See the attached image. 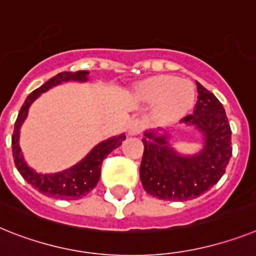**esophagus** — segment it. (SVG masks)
<instances>
[{
	"label": "esophagus",
	"mask_w": 256,
	"mask_h": 256,
	"mask_svg": "<svg viewBox=\"0 0 256 256\" xmlns=\"http://www.w3.org/2000/svg\"><path fill=\"white\" fill-rule=\"evenodd\" d=\"M144 128H145V123H144L141 119H134L130 122V128H128V132L130 134H133V136H136V134H140V133L142 132Z\"/></svg>",
	"instance_id": "1"
}]
</instances>
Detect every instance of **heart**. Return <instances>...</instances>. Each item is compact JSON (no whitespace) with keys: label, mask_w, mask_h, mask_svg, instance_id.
Returning a JSON list of instances; mask_svg holds the SVG:
<instances>
[{"label":"heart","mask_w":256,"mask_h":256,"mask_svg":"<svg viewBox=\"0 0 256 256\" xmlns=\"http://www.w3.org/2000/svg\"><path fill=\"white\" fill-rule=\"evenodd\" d=\"M140 96L144 101L156 104V118L160 122H174L192 110L196 88L188 80L156 76L144 82Z\"/></svg>","instance_id":"1"}]
</instances>
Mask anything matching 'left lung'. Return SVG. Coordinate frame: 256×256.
<instances>
[{"label": "left lung", "instance_id": "left-lung-1", "mask_svg": "<svg viewBox=\"0 0 256 256\" xmlns=\"http://www.w3.org/2000/svg\"><path fill=\"white\" fill-rule=\"evenodd\" d=\"M198 100L193 114L182 122L196 126L204 136V148L194 156H180L164 136L146 132L140 166L142 186L150 196L164 200L200 196L220 180L232 156V130L224 107L211 92L196 82Z\"/></svg>", "mask_w": 256, "mask_h": 256}]
</instances>
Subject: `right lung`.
<instances>
[{
    "label": "right lung",
    "mask_w": 256,
    "mask_h": 256,
    "mask_svg": "<svg viewBox=\"0 0 256 256\" xmlns=\"http://www.w3.org/2000/svg\"><path fill=\"white\" fill-rule=\"evenodd\" d=\"M88 71H76V72H60L50 80H48L40 88H37L27 97L22 106L20 111L18 114L16 122L14 126V133L12 137V156H14V163L18 168V171L23 176V178L28 184L36 190L42 193L44 196H50V198H60V200H80L85 196L90 190H93L100 181L101 176V166L104 159L110 154L114 149L122 145L123 140L126 138L124 134L108 138L104 142L98 144L94 149L92 150L85 159H82L80 163L75 167L70 168L67 171L60 172L56 174H41L34 172L32 168L26 164L23 159V155L20 152L18 140L20 126L23 124L24 119L27 118L28 108L30 104L36 100L42 92H46L52 86L60 84L62 82H68V80H76V82H85Z\"/></svg>",
    "instance_id": "right-lung-1"
}]
</instances>
